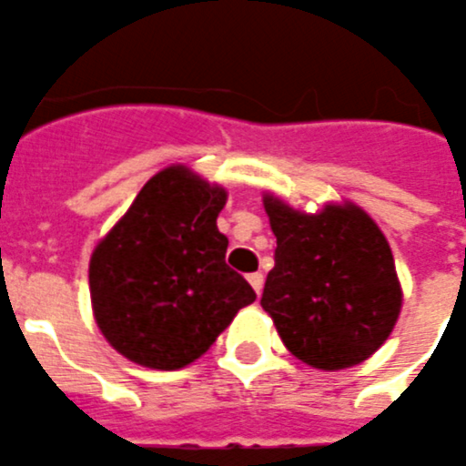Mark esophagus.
<instances>
[{
	"mask_svg": "<svg viewBox=\"0 0 466 466\" xmlns=\"http://www.w3.org/2000/svg\"><path fill=\"white\" fill-rule=\"evenodd\" d=\"M247 279L248 283H251V289L257 290V293H261V289H264V273H248Z\"/></svg>",
	"mask_w": 466,
	"mask_h": 466,
	"instance_id": "obj_1",
	"label": "esophagus"
}]
</instances>
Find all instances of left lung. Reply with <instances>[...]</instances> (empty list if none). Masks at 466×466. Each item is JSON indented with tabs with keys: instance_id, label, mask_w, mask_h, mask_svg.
Returning a JSON list of instances; mask_svg holds the SVG:
<instances>
[{
	"instance_id": "8db88e82",
	"label": "left lung",
	"mask_w": 466,
	"mask_h": 466,
	"mask_svg": "<svg viewBox=\"0 0 466 466\" xmlns=\"http://www.w3.org/2000/svg\"><path fill=\"white\" fill-rule=\"evenodd\" d=\"M276 234L261 308L298 360L335 371L369 360L396 325L400 286L381 229L357 205L303 215L264 200Z\"/></svg>"
}]
</instances>
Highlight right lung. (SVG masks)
<instances>
[{
    "instance_id": "add662e5",
    "label": "right lung",
    "mask_w": 466,
    "mask_h": 466,
    "mask_svg": "<svg viewBox=\"0 0 466 466\" xmlns=\"http://www.w3.org/2000/svg\"><path fill=\"white\" fill-rule=\"evenodd\" d=\"M227 193L183 166L156 173L90 258L92 310L127 360L173 371L195 361L257 293L225 261Z\"/></svg>"
}]
</instances>
